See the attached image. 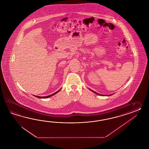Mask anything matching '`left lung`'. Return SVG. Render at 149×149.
<instances>
[{"mask_svg":"<svg viewBox=\"0 0 149 149\" xmlns=\"http://www.w3.org/2000/svg\"><path fill=\"white\" fill-rule=\"evenodd\" d=\"M91 91H92V92H93L94 93H95V94H98V95H102V96H103V95H101V94H99V93H97V92H94V91H92V90H91V89H90ZM111 95H112V94H111ZM108 95V96H109V95Z\"/></svg>","mask_w":149,"mask_h":149,"instance_id":"1","label":"left lung"}]
</instances>
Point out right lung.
Masks as SVG:
<instances>
[{
    "mask_svg": "<svg viewBox=\"0 0 149 149\" xmlns=\"http://www.w3.org/2000/svg\"><path fill=\"white\" fill-rule=\"evenodd\" d=\"M60 91V89H59L58 91H57L56 92L54 93H53L52 94L49 95H48V96H46V97H40V96H36V95H35V97H38V98H40V99H45V98H48V97H52V95H54L56 94L58 92Z\"/></svg>",
    "mask_w": 149,
    "mask_h": 149,
    "instance_id": "obj_1",
    "label": "right lung"
}]
</instances>
